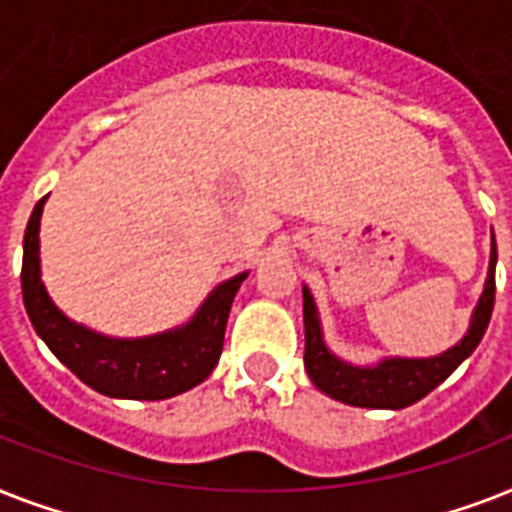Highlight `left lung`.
<instances>
[{
    "instance_id": "8db88e82",
    "label": "left lung",
    "mask_w": 512,
    "mask_h": 512,
    "mask_svg": "<svg viewBox=\"0 0 512 512\" xmlns=\"http://www.w3.org/2000/svg\"><path fill=\"white\" fill-rule=\"evenodd\" d=\"M494 265H497V244L492 236V260H489L484 295L473 311L468 335L454 348L430 358H382L374 366H353L327 348L313 295L308 287H303L305 369L311 382L335 401L366 406V409H404L425 398L476 350L484 337L494 308Z\"/></svg>"
}]
</instances>
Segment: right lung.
I'll use <instances>...</instances> for the list:
<instances>
[{"label":"right lung","mask_w":512,"mask_h":512,"mask_svg":"<svg viewBox=\"0 0 512 512\" xmlns=\"http://www.w3.org/2000/svg\"><path fill=\"white\" fill-rule=\"evenodd\" d=\"M44 201L47 196L36 201L28 217L20 287L36 335L47 342L60 364H66L84 385L103 396L135 401H162L207 380L223 353L228 313L247 273H239L212 289L196 316L183 327L135 340L98 335L66 319L44 289L39 268V220Z\"/></svg>","instance_id":"add662e5"}]
</instances>
